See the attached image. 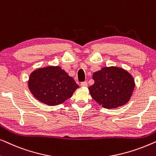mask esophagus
<instances>
[{"mask_svg":"<svg viewBox=\"0 0 156 156\" xmlns=\"http://www.w3.org/2000/svg\"><path fill=\"white\" fill-rule=\"evenodd\" d=\"M81 86H82V87H87V86H88V83H87V82H82L81 83Z\"/></svg>","mask_w":156,"mask_h":156,"instance_id":"esophagus-1","label":"esophagus"}]
</instances>
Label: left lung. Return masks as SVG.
Segmentation results:
<instances>
[{
  "label": "left lung",
  "mask_w": 156,
  "mask_h": 156,
  "mask_svg": "<svg viewBox=\"0 0 156 156\" xmlns=\"http://www.w3.org/2000/svg\"><path fill=\"white\" fill-rule=\"evenodd\" d=\"M94 84L89 87L91 97L106 108H115L130 100L135 82L129 72L117 67H103L93 74Z\"/></svg>",
  "instance_id": "1"
}]
</instances>
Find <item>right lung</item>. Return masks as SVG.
Wrapping results in <instances>:
<instances>
[{
	"instance_id": "1",
	"label": "right lung",
	"mask_w": 156,
	"mask_h": 156,
	"mask_svg": "<svg viewBox=\"0 0 156 156\" xmlns=\"http://www.w3.org/2000/svg\"><path fill=\"white\" fill-rule=\"evenodd\" d=\"M28 88L39 101L49 106H57L69 99L79 85L60 67L48 66L32 72Z\"/></svg>"
}]
</instances>
